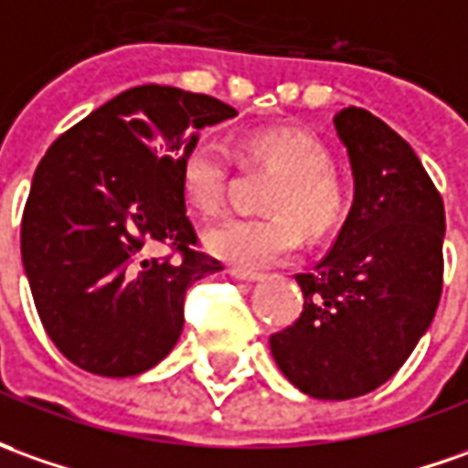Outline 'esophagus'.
Masks as SVG:
<instances>
[{
    "label": "esophagus",
    "instance_id": "obj_1",
    "mask_svg": "<svg viewBox=\"0 0 468 468\" xmlns=\"http://www.w3.org/2000/svg\"><path fill=\"white\" fill-rule=\"evenodd\" d=\"M230 276L233 279H240V282H261L263 279V274H259V271H246V269H230Z\"/></svg>",
    "mask_w": 468,
    "mask_h": 468
}]
</instances>
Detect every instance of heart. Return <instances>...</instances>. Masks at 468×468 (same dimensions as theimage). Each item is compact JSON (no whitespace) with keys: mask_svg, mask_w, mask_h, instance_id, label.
Listing matches in <instances>:
<instances>
[{"mask_svg":"<svg viewBox=\"0 0 468 468\" xmlns=\"http://www.w3.org/2000/svg\"><path fill=\"white\" fill-rule=\"evenodd\" d=\"M248 161L276 171L263 207L269 218H230L209 228L205 246L235 269L259 271L289 261L300 248V222L310 235L327 233L343 209L338 181L330 174V154L314 135L292 127L253 130L243 141ZM228 179V154L209 138L197 141L181 155V189L202 215L218 212Z\"/></svg>","mask_w":468,"mask_h":468,"instance_id":"1","label":"heart"}]
</instances>
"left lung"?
Returning a JSON list of instances; mask_svg holds the SVG:
<instances>
[{
    "mask_svg": "<svg viewBox=\"0 0 468 468\" xmlns=\"http://www.w3.org/2000/svg\"><path fill=\"white\" fill-rule=\"evenodd\" d=\"M354 205L327 256L297 274L304 307L269 338L276 367L314 399L374 392L408 361L443 289V199L420 158L361 107L333 117Z\"/></svg>",
    "mask_w": 468,
    "mask_h": 468,
    "instance_id": "8db88e82",
    "label": "left lung"
}]
</instances>
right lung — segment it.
I'll return each instance as SVG.
<instances>
[{"label": "right lung", "mask_w": 468, "mask_h": 468, "mask_svg": "<svg viewBox=\"0 0 468 468\" xmlns=\"http://www.w3.org/2000/svg\"><path fill=\"white\" fill-rule=\"evenodd\" d=\"M235 114L207 94L143 84L48 148L22 215V266L40 323L71 364L122 379L176 346L189 284L222 271L194 250L181 155L202 127ZM155 245L180 259L148 257Z\"/></svg>", "instance_id": "right-lung-1"}]
</instances>
